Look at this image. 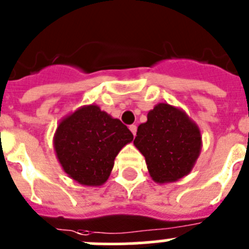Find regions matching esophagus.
<instances>
[{"instance_id": "obj_1", "label": "esophagus", "mask_w": 249, "mask_h": 249, "mask_svg": "<svg viewBox=\"0 0 249 249\" xmlns=\"http://www.w3.org/2000/svg\"><path fill=\"white\" fill-rule=\"evenodd\" d=\"M129 129H130V131L132 132V135L135 136V135H136V130H138V127H136V125H130Z\"/></svg>"}]
</instances>
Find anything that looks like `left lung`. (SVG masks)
Returning a JSON list of instances; mask_svg holds the SVG:
<instances>
[{
  "label": "left lung",
  "mask_w": 249,
  "mask_h": 249,
  "mask_svg": "<svg viewBox=\"0 0 249 249\" xmlns=\"http://www.w3.org/2000/svg\"><path fill=\"white\" fill-rule=\"evenodd\" d=\"M134 145L145 157L152 180L166 184L192 172L203 140L196 123L183 109L159 103L148 111L147 122L139 125Z\"/></svg>",
  "instance_id": "left-lung-1"
}]
</instances>
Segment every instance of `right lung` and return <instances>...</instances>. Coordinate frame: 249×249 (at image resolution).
Segmentation results:
<instances>
[{
	"label": "right lung",
	"mask_w": 249,
	"mask_h": 249,
	"mask_svg": "<svg viewBox=\"0 0 249 249\" xmlns=\"http://www.w3.org/2000/svg\"><path fill=\"white\" fill-rule=\"evenodd\" d=\"M132 140L131 131L119 119L89 104L60 120L54 150L71 179L86 187H99L108 180L118 153Z\"/></svg>",
	"instance_id": "right-lung-1"
}]
</instances>
